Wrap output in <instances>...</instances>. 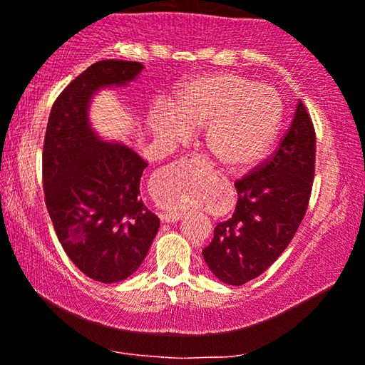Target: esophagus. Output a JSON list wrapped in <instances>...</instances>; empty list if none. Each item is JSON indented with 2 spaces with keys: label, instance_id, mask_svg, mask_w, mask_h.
Masks as SVG:
<instances>
[{
  "label": "esophagus",
  "instance_id": "esophagus-1",
  "mask_svg": "<svg viewBox=\"0 0 365 365\" xmlns=\"http://www.w3.org/2000/svg\"><path fill=\"white\" fill-rule=\"evenodd\" d=\"M207 169H211L207 166ZM182 216L181 214H178V212H159V219H161L163 222H178L179 219H181Z\"/></svg>",
  "mask_w": 365,
  "mask_h": 365
}]
</instances>
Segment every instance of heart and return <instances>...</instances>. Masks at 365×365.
Returning a JSON list of instances; mask_svg holds the SVG:
<instances>
[{"instance_id": "obj_1", "label": "heart", "mask_w": 365, "mask_h": 365, "mask_svg": "<svg viewBox=\"0 0 365 365\" xmlns=\"http://www.w3.org/2000/svg\"><path fill=\"white\" fill-rule=\"evenodd\" d=\"M282 101L276 89L239 74H212L182 84L168 108L151 113L153 131L176 141L186 131L206 128V146L229 168L257 163L276 139L282 123ZM182 192L169 187L164 204L186 209Z\"/></svg>"}]
</instances>
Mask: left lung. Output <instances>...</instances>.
Returning <instances> with one entry per match:
<instances>
[{
    "label": "left lung",
    "mask_w": 365,
    "mask_h": 365,
    "mask_svg": "<svg viewBox=\"0 0 365 365\" xmlns=\"http://www.w3.org/2000/svg\"><path fill=\"white\" fill-rule=\"evenodd\" d=\"M314 171L316 129L299 99L276 151L234 182L236 211L217 224L211 244L202 249L214 276L242 286L276 262L306 216Z\"/></svg>",
    "instance_id": "8db88e82"
}]
</instances>
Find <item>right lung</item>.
Masks as SVG:
<instances>
[{"instance_id":"right-lung-1","label":"right lung","mask_w":365,"mask_h":365,"mask_svg":"<svg viewBox=\"0 0 365 365\" xmlns=\"http://www.w3.org/2000/svg\"><path fill=\"white\" fill-rule=\"evenodd\" d=\"M141 69L119 59L91 64L56 98L44 134L43 189L54 231L74 266L104 284L141 266L159 219L139 197L148 163L126 146L99 141L88 103L99 88L126 84Z\"/></svg>"}]
</instances>
